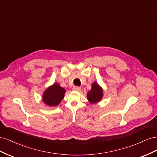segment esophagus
<instances>
[{
  "mask_svg": "<svg viewBox=\"0 0 157 157\" xmlns=\"http://www.w3.org/2000/svg\"><path fill=\"white\" fill-rule=\"evenodd\" d=\"M73 90H75V91H80V90H81V88L79 87V86H75L73 88Z\"/></svg>",
  "mask_w": 157,
  "mask_h": 157,
  "instance_id": "1",
  "label": "esophagus"
}]
</instances>
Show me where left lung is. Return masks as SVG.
I'll return each mask as SVG.
<instances>
[{
	"mask_svg": "<svg viewBox=\"0 0 157 157\" xmlns=\"http://www.w3.org/2000/svg\"><path fill=\"white\" fill-rule=\"evenodd\" d=\"M103 96V91L101 88L98 86L96 82H94L92 84V89L88 92L87 97L90 103H94L100 101Z\"/></svg>",
	"mask_w": 157,
	"mask_h": 157,
	"instance_id": "obj_1",
	"label": "left lung"
}]
</instances>
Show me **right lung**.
I'll return each mask as SVG.
<instances>
[{"label": "right lung", "instance_id": "obj_1", "mask_svg": "<svg viewBox=\"0 0 157 157\" xmlns=\"http://www.w3.org/2000/svg\"><path fill=\"white\" fill-rule=\"evenodd\" d=\"M65 92V90L58 84H54L44 92L43 101L49 106L58 105L63 98Z\"/></svg>", "mask_w": 157, "mask_h": 157}]
</instances>
